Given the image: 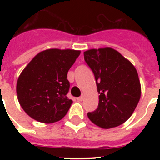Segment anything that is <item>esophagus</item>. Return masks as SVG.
Here are the masks:
<instances>
[{"instance_id": "1", "label": "esophagus", "mask_w": 160, "mask_h": 160, "mask_svg": "<svg viewBox=\"0 0 160 160\" xmlns=\"http://www.w3.org/2000/svg\"><path fill=\"white\" fill-rule=\"evenodd\" d=\"M83 100H84V95H81V96L77 98V100H79V101H82Z\"/></svg>"}]
</instances>
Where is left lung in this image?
Returning <instances> with one entry per match:
<instances>
[{
	"label": "left lung",
	"mask_w": 160,
	"mask_h": 160,
	"mask_svg": "<svg viewBox=\"0 0 160 160\" xmlns=\"http://www.w3.org/2000/svg\"><path fill=\"white\" fill-rule=\"evenodd\" d=\"M84 57L95 75L100 94L98 108L88 113L89 119L102 129L124 124L134 113L141 96L135 67L110 47L88 50Z\"/></svg>",
	"instance_id": "1"
}]
</instances>
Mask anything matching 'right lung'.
I'll return each mask as SVG.
<instances>
[{
	"mask_svg": "<svg viewBox=\"0 0 160 160\" xmlns=\"http://www.w3.org/2000/svg\"><path fill=\"white\" fill-rule=\"evenodd\" d=\"M80 54L71 49H48L25 67L17 80L16 94L29 116L51 124L67 114L73 102L66 96L70 89L67 73Z\"/></svg>",
	"mask_w": 160,
	"mask_h": 160,
	"instance_id": "1",
	"label": "right lung"
}]
</instances>
